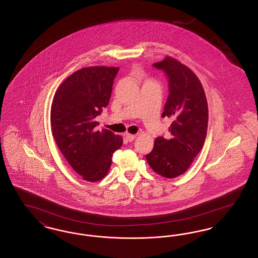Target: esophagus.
<instances>
[{"mask_svg": "<svg viewBox=\"0 0 258 258\" xmlns=\"http://www.w3.org/2000/svg\"><path fill=\"white\" fill-rule=\"evenodd\" d=\"M135 137H136V135H131V134H125V138L128 140V141H134L135 139Z\"/></svg>", "mask_w": 258, "mask_h": 258, "instance_id": "obj_1", "label": "esophagus"}]
</instances>
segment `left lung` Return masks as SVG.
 I'll use <instances>...</instances> for the list:
<instances>
[{
  "instance_id": "8db88e82",
  "label": "left lung",
  "mask_w": 258,
  "mask_h": 258,
  "mask_svg": "<svg viewBox=\"0 0 258 258\" xmlns=\"http://www.w3.org/2000/svg\"><path fill=\"white\" fill-rule=\"evenodd\" d=\"M154 67L168 77L169 96L161 117L171 118L173 122L169 126L171 138H156L146 160L157 174L171 179L188 169L204 145L208 103L197 74L185 64L166 56Z\"/></svg>"
}]
</instances>
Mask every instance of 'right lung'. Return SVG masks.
Returning <instances> with one entry per match:
<instances>
[{"instance_id":"add662e5","label":"right lung","mask_w":258,"mask_h":258,"mask_svg":"<svg viewBox=\"0 0 258 258\" xmlns=\"http://www.w3.org/2000/svg\"><path fill=\"white\" fill-rule=\"evenodd\" d=\"M115 67H87L70 75L57 89L50 112L51 132L74 171L88 182L103 179L123 137L96 131L95 118L110 100Z\"/></svg>"}]
</instances>
